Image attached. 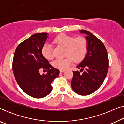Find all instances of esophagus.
<instances>
[{"label":"esophagus","instance_id":"obj_1","mask_svg":"<svg viewBox=\"0 0 124 124\" xmlns=\"http://www.w3.org/2000/svg\"><path fill=\"white\" fill-rule=\"evenodd\" d=\"M64 72H65V70H62V69H60V73H63Z\"/></svg>","mask_w":124,"mask_h":124}]
</instances>
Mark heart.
<instances>
[{
	"instance_id": "heart-1",
	"label": "heart",
	"mask_w": 124,
	"mask_h": 124,
	"mask_svg": "<svg viewBox=\"0 0 124 124\" xmlns=\"http://www.w3.org/2000/svg\"><path fill=\"white\" fill-rule=\"evenodd\" d=\"M54 42L57 45L66 47L65 56L63 59H57L52 62V65L57 69L64 70L72 64L73 60L75 62H79L85 57L87 52V40L84 37L77 38L66 34H61L56 37ZM42 54L46 59L51 60L53 58L54 54L52 46L46 43L42 48Z\"/></svg>"
}]
</instances>
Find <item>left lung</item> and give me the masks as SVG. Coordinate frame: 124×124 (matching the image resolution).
Masks as SVG:
<instances>
[{"mask_svg":"<svg viewBox=\"0 0 124 124\" xmlns=\"http://www.w3.org/2000/svg\"><path fill=\"white\" fill-rule=\"evenodd\" d=\"M80 33L86 34L88 43L87 53L77 66L79 71H73L71 85L74 92L81 95H87L101 87L106 78L109 68V60L106 47L97 37L86 30Z\"/></svg>","mask_w":124,"mask_h":124,"instance_id":"1","label":"left lung"}]
</instances>
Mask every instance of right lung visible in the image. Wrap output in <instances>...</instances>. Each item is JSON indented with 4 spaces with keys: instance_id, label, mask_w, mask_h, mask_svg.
Returning a JSON list of instances; mask_svg holds the SVG:
<instances>
[{
    "instance_id": "1",
    "label": "right lung",
    "mask_w": 124,
    "mask_h": 124,
    "mask_svg": "<svg viewBox=\"0 0 124 124\" xmlns=\"http://www.w3.org/2000/svg\"><path fill=\"white\" fill-rule=\"evenodd\" d=\"M48 33H37L20 43L12 62L15 79L21 89L31 97L42 98L52 91L51 83L59 76V70L52 67L42 54ZM43 69L47 74L40 75Z\"/></svg>"
}]
</instances>
